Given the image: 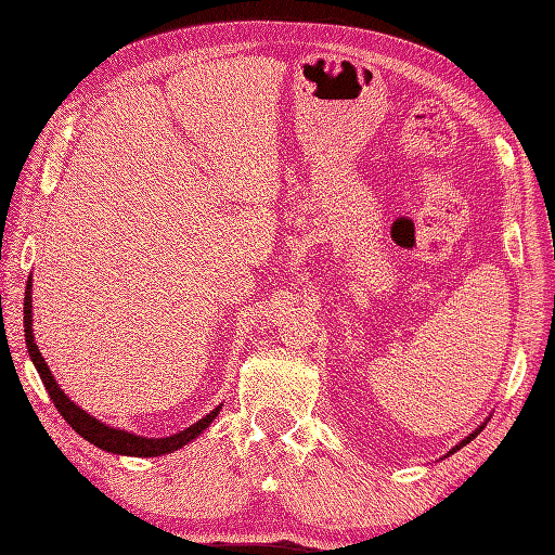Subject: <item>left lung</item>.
<instances>
[{
    "mask_svg": "<svg viewBox=\"0 0 555 555\" xmlns=\"http://www.w3.org/2000/svg\"><path fill=\"white\" fill-rule=\"evenodd\" d=\"M480 429H482V426H480ZM480 429H478V431H480ZM478 431H474V434H468V436H466V438L462 440V443H460L457 448H452V452H454V450H460V448H462V446H466V443H472V440H474V438L478 436Z\"/></svg>",
    "mask_w": 555,
    "mask_h": 555,
    "instance_id": "8db88e82",
    "label": "left lung"
}]
</instances>
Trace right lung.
I'll return each mask as SVG.
<instances>
[{
	"label": "right lung",
	"instance_id": "obj_1",
	"mask_svg": "<svg viewBox=\"0 0 555 555\" xmlns=\"http://www.w3.org/2000/svg\"><path fill=\"white\" fill-rule=\"evenodd\" d=\"M33 279H27V286H25V302H23V325H25V345H27V351H30V359L37 367V373L41 377V382H44V387L51 396L53 405L59 408V413L63 415V420L73 426V429L81 436L87 438L89 443L98 446L101 450H107V452H115V454H131V457H159V454H166V452H173L182 446H188L192 438H196L198 434H202L206 426L218 417L220 408L218 405L216 410H210V413L198 420L196 424H192L190 429H184L180 434H173L168 438H142V436H133L129 431H121V429H112V426H105L103 422L93 420L89 413H83L81 408H77L73 401L67 399V396L61 391V387L55 385V379L49 371V365L44 361V357L39 353V347L35 345V337H33Z\"/></svg>",
	"mask_w": 555,
	"mask_h": 555
}]
</instances>
